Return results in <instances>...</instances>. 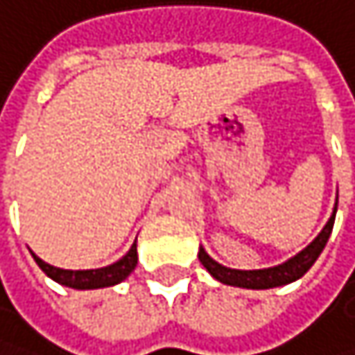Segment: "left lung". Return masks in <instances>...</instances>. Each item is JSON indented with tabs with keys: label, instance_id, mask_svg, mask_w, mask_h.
Returning <instances> with one entry per match:
<instances>
[{
	"label": "left lung",
	"instance_id": "8db88e82",
	"mask_svg": "<svg viewBox=\"0 0 355 355\" xmlns=\"http://www.w3.org/2000/svg\"><path fill=\"white\" fill-rule=\"evenodd\" d=\"M334 218H336V209L332 213V218L328 220V224H325V228L317 235V239L309 248H304L297 257H293L291 261H286V263H282L278 267L254 269V272H241V269H230V267H224V265L213 261L202 248L198 252V259L207 267V272L213 278H216V280L224 282V284L243 286V288H272V286H282V284H288V282L302 278L313 267V263L319 259V254L323 252L325 243H328V239H330V232H332V226H334Z\"/></svg>",
	"mask_w": 355,
	"mask_h": 355
}]
</instances>
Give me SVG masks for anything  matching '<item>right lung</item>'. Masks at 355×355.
Returning <instances> with one entry per match:
<instances>
[{
	"instance_id": "1",
	"label": "right lung",
	"mask_w": 355,
	"mask_h": 355,
	"mask_svg": "<svg viewBox=\"0 0 355 355\" xmlns=\"http://www.w3.org/2000/svg\"><path fill=\"white\" fill-rule=\"evenodd\" d=\"M34 261L38 263V267L42 272L53 278L55 282L64 284V286H73V288H101V286H112L123 282L137 265V248L135 243L131 245V250L114 265L101 267V269H86V272H73V269H60L53 267L49 263H44L42 259L34 257Z\"/></svg>"
}]
</instances>
